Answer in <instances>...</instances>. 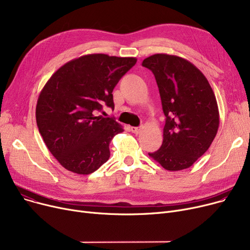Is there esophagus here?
<instances>
[{
    "label": "esophagus",
    "mask_w": 250,
    "mask_h": 250,
    "mask_svg": "<svg viewBox=\"0 0 250 250\" xmlns=\"http://www.w3.org/2000/svg\"><path fill=\"white\" fill-rule=\"evenodd\" d=\"M142 129H143V126H132V127H130V132L138 135L142 132Z\"/></svg>",
    "instance_id": "esophagus-1"
}]
</instances>
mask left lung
Here are the masks:
<instances>
[{
	"instance_id": "8db88e82",
	"label": "left lung",
	"mask_w": 250,
	"mask_h": 250,
	"mask_svg": "<svg viewBox=\"0 0 250 250\" xmlns=\"http://www.w3.org/2000/svg\"><path fill=\"white\" fill-rule=\"evenodd\" d=\"M142 64L155 76L166 116L163 143L149 156L169 171L190 167L214 141L220 124L214 91L186 59L156 54Z\"/></svg>"
}]
</instances>
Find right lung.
<instances>
[{
  "label": "right lung",
  "instance_id": "obj_1",
  "mask_svg": "<svg viewBox=\"0 0 250 250\" xmlns=\"http://www.w3.org/2000/svg\"><path fill=\"white\" fill-rule=\"evenodd\" d=\"M136 58L82 56L54 73L37 99L36 124L46 147L69 171L87 175L109 159V143L124 127L95 116L105 104L114 108L112 91Z\"/></svg>",
  "mask_w": 250,
  "mask_h": 250
}]
</instances>
